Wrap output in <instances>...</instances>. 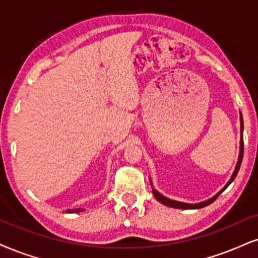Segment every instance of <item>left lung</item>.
I'll return each instance as SVG.
<instances>
[{
    "label": "left lung",
    "mask_w": 258,
    "mask_h": 258,
    "mask_svg": "<svg viewBox=\"0 0 258 258\" xmlns=\"http://www.w3.org/2000/svg\"><path fill=\"white\" fill-rule=\"evenodd\" d=\"M240 114V147H239V155H238V161H237V165H236V168H234L233 173H232V176L230 178V180H228L226 185H225L220 191L215 194L214 196L211 197V199L206 200V201H202V202H199V203H185V202H180V201H176V200H171L168 199V197L164 196L163 194H160L158 191L157 189H154V185H153V182L151 180V178H149V180H151V186H153V189H152V191H153V195L155 199H157V201H159L160 203H163L164 206H167V207H171V208H177V209H200V208H203V207H207L209 206L211 203H213L215 201V200L218 199V196L220 195V194L224 191L226 187L230 185V184L233 182L234 178L237 177V173L238 171H239L240 168V164H241V160H243V153H244V142H243V116H241V112Z\"/></svg>",
    "instance_id": "1"
}]
</instances>
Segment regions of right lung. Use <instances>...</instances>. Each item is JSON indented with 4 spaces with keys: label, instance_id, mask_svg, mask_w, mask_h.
<instances>
[{
    "label": "right lung",
    "instance_id": "add662e5",
    "mask_svg": "<svg viewBox=\"0 0 258 258\" xmlns=\"http://www.w3.org/2000/svg\"><path fill=\"white\" fill-rule=\"evenodd\" d=\"M82 211H84V209H81V208H74V209H67L66 213H80V212H82Z\"/></svg>",
    "mask_w": 258,
    "mask_h": 258
}]
</instances>
